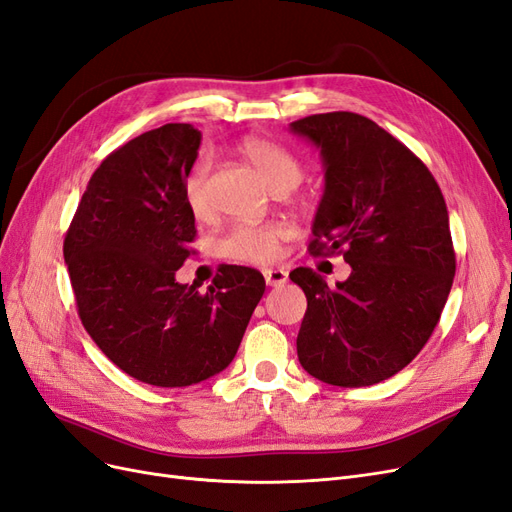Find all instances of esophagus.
Masks as SVG:
<instances>
[{
  "instance_id": "esophagus-1",
  "label": "esophagus",
  "mask_w": 512,
  "mask_h": 512,
  "mask_svg": "<svg viewBox=\"0 0 512 512\" xmlns=\"http://www.w3.org/2000/svg\"><path fill=\"white\" fill-rule=\"evenodd\" d=\"M265 282H267V286H273V288L284 286L288 282V271H284L280 267L265 269Z\"/></svg>"
}]
</instances>
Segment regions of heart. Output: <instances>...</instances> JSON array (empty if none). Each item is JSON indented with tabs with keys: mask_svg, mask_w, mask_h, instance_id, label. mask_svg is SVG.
<instances>
[{
	"mask_svg": "<svg viewBox=\"0 0 512 512\" xmlns=\"http://www.w3.org/2000/svg\"><path fill=\"white\" fill-rule=\"evenodd\" d=\"M239 151L258 168V173L265 177L271 190L277 194L294 190L303 179V166L297 156L286 147L267 141V138H245V141L239 143ZM207 179L209 160L200 156L192 164L183 183L185 207L198 220L207 218L211 213ZM286 235V228L280 224H239L226 232L220 245L224 256L232 260L265 265V262L275 260L277 254H280V243L286 239Z\"/></svg>",
	"mask_w": 512,
	"mask_h": 512,
	"instance_id": "b5f03b06",
	"label": "heart"
}]
</instances>
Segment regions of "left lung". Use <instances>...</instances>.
Listing matches in <instances>:
<instances>
[{"label":"left lung","mask_w":512,"mask_h":512,"mask_svg":"<svg viewBox=\"0 0 512 512\" xmlns=\"http://www.w3.org/2000/svg\"><path fill=\"white\" fill-rule=\"evenodd\" d=\"M324 164L312 256L342 254L352 267L329 288L309 267L290 273L307 297L297 354L309 376L356 389L404 369L442 316L455 250L440 185L393 134L363 115L335 111L290 123Z\"/></svg>","instance_id":"8db88e82"}]
</instances>
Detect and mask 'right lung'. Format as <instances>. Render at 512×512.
<instances>
[{
	"label": "right lung",
	"instance_id": "obj_1",
	"mask_svg": "<svg viewBox=\"0 0 512 512\" xmlns=\"http://www.w3.org/2000/svg\"><path fill=\"white\" fill-rule=\"evenodd\" d=\"M198 147L190 123H166L108 153L64 239L85 331L128 376L170 389L226 369L265 294L250 267L224 265L205 292L175 280L194 254L183 183Z\"/></svg>",
	"mask_w": 512,
	"mask_h": 512
}]
</instances>
